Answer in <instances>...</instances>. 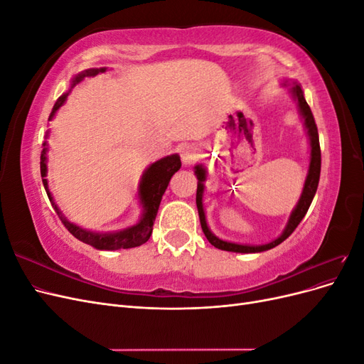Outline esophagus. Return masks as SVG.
<instances>
[{"label": "esophagus", "instance_id": "34e87169", "mask_svg": "<svg viewBox=\"0 0 364 364\" xmlns=\"http://www.w3.org/2000/svg\"><path fill=\"white\" fill-rule=\"evenodd\" d=\"M181 156H182V162L185 165H191L197 159H199V155H197V151L193 147H182L181 149Z\"/></svg>", "mask_w": 364, "mask_h": 364}]
</instances>
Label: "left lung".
<instances>
[{"instance_id":"8db88e82","label":"left lung","mask_w":364,"mask_h":364,"mask_svg":"<svg viewBox=\"0 0 364 364\" xmlns=\"http://www.w3.org/2000/svg\"><path fill=\"white\" fill-rule=\"evenodd\" d=\"M290 92L293 95L294 100L297 102V107H299V112L304 118V126L306 129L308 138H310V147H311V155H310V168H308V174L306 179L304 183V190L301 194V199L297 202L296 208L291 211L289 223L285 226L284 232L277 238L270 241L267 245H261V246H247V245H237V243H229V241L220 240L218 237H215L211 230H209L208 225H206V217H205V211H203V202H202V196H203V190L205 185L203 182L206 181V168L203 165H196L194 167V173L197 176V194H196V203H197V211H199V218H200V225H202V230L205 237L208 238L209 243H211L214 247L222 249V250H228V252H240V253H255V252H264L273 249L274 246L281 245L284 240H287L293 230L297 228L302 222V218L305 217L308 208H310L313 197L317 191V185H318V179H321V144H318V134H317V126L316 121L313 117V112L310 106H308L302 87L293 83V86L290 87Z\"/></svg>"}]
</instances>
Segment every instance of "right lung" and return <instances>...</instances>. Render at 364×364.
<instances>
[{
	"instance_id": "right-lung-1",
	"label": "right lung",
	"mask_w": 364,
	"mask_h": 364,
	"mask_svg": "<svg viewBox=\"0 0 364 364\" xmlns=\"http://www.w3.org/2000/svg\"><path fill=\"white\" fill-rule=\"evenodd\" d=\"M106 68H91L77 74L73 79V86L75 83H79L83 80L85 77L90 75H97L98 73H105ZM68 94H63L58 98L56 105L53 107V112L48 119H51L56 114L58 109L67 100ZM47 142H43V150L41 151V176H42V182H43V188L47 191L48 199L54 208V211L58 213L59 218L62 220L63 226L67 228L70 232L77 238L83 241V243L90 245L98 250H118V249H130V247H136L144 245L146 241L150 238L151 230H153V223H155V218L159 209V203L162 200V196L167 190L168 182L171 179V176L181 168V158L179 155H170L165 156L156 162H153L150 167L144 171L139 182V188H138V196H139V202L142 205V215L141 220L130 228H126L123 230H117V232H91V230L82 229L77 225H73L68 222L67 217H63L60 213V209L58 205L54 203L53 196L48 190V182L46 179L47 176Z\"/></svg>"
}]
</instances>
